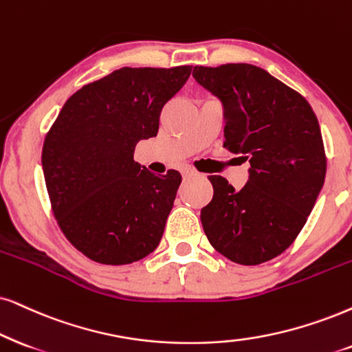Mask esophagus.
Wrapping results in <instances>:
<instances>
[{"label":"esophagus","instance_id":"1","mask_svg":"<svg viewBox=\"0 0 352 352\" xmlns=\"http://www.w3.org/2000/svg\"><path fill=\"white\" fill-rule=\"evenodd\" d=\"M182 175H184V179H190V177L197 175V170L191 167H185V168H182Z\"/></svg>","mask_w":352,"mask_h":352}]
</instances>
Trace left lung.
<instances>
[{"instance_id":"obj_1","label":"left lung","mask_w":352,"mask_h":352,"mask_svg":"<svg viewBox=\"0 0 352 352\" xmlns=\"http://www.w3.org/2000/svg\"><path fill=\"white\" fill-rule=\"evenodd\" d=\"M193 78L224 105V148L250 162L239 191L224 177H209L214 195L201 209L204 234L234 263H265L292 245L323 186L317 115L299 92L258 66H195Z\"/></svg>"}]
</instances>
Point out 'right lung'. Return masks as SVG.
Segmentation results:
<instances>
[{"label": "right lung", "instance_id": "1", "mask_svg": "<svg viewBox=\"0 0 352 352\" xmlns=\"http://www.w3.org/2000/svg\"><path fill=\"white\" fill-rule=\"evenodd\" d=\"M193 66L122 68L79 89L47 133L42 167L61 232L102 265H128L161 242L182 175H154L133 159L157 135L162 107Z\"/></svg>", "mask_w": 352, "mask_h": 352}]
</instances>
